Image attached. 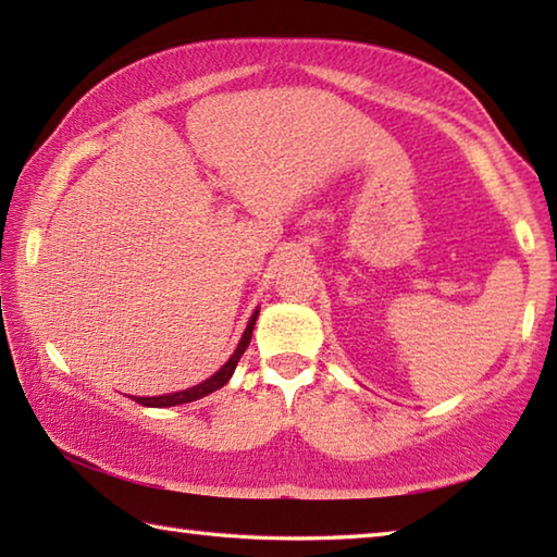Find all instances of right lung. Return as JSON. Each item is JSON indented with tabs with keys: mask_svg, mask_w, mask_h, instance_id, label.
Wrapping results in <instances>:
<instances>
[{
	"mask_svg": "<svg viewBox=\"0 0 557 557\" xmlns=\"http://www.w3.org/2000/svg\"><path fill=\"white\" fill-rule=\"evenodd\" d=\"M258 314H260V309H256V312H252L250 322H248V326H245V332H243V336H240V344H238V348H235L233 356L228 358V361H225V363L221 366L219 371H215V373L211 375V379H206L203 383L194 385V388H186V391H178V393L154 395V398H135V403H139V405H147V408H172V405H182V403L199 400V398H203V395H209V393H213V391L223 388V385L231 381V375H233V371H235V366H238L240 356L245 354V348H248V344H250V338H252V329H256V322H258Z\"/></svg>",
	"mask_w": 557,
	"mask_h": 557,
	"instance_id": "obj_1",
	"label": "right lung"
}]
</instances>
